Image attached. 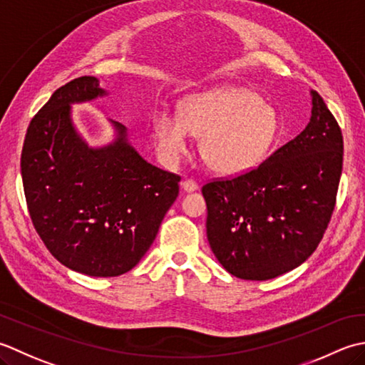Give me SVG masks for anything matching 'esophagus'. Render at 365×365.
Segmentation results:
<instances>
[{
  "label": "esophagus",
  "instance_id": "1",
  "mask_svg": "<svg viewBox=\"0 0 365 365\" xmlns=\"http://www.w3.org/2000/svg\"><path fill=\"white\" fill-rule=\"evenodd\" d=\"M181 185H182V189L185 190V192H193V190H197L198 189V184L193 181V180H184L182 182H181Z\"/></svg>",
  "mask_w": 365,
  "mask_h": 365
}]
</instances>
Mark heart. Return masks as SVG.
Listing matches in <instances>:
<instances>
[{
  "mask_svg": "<svg viewBox=\"0 0 365 365\" xmlns=\"http://www.w3.org/2000/svg\"><path fill=\"white\" fill-rule=\"evenodd\" d=\"M277 113L245 88L224 86L181 102L180 116L153 115V135L163 159L175 162L187 150V132L200 137V155L212 172L236 175L255 167L277 135Z\"/></svg>",
  "mask_w": 365,
  "mask_h": 365,
  "instance_id": "1",
  "label": "heart"
}]
</instances>
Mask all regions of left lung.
<instances>
[{"label": "left lung", "instance_id": "obj_1", "mask_svg": "<svg viewBox=\"0 0 365 365\" xmlns=\"http://www.w3.org/2000/svg\"><path fill=\"white\" fill-rule=\"evenodd\" d=\"M344 137L322 96L299 135L258 167L207 181L206 233L235 277L267 280L302 264L323 240L336 207Z\"/></svg>", "mask_w": 365, "mask_h": 365}]
</instances>
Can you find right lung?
<instances>
[{
    "mask_svg": "<svg viewBox=\"0 0 365 365\" xmlns=\"http://www.w3.org/2000/svg\"><path fill=\"white\" fill-rule=\"evenodd\" d=\"M102 94L88 76L58 88L28 125L20 167L29 217L50 254L86 276L116 277L151 247L181 176L141 159L121 124L115 143L88 148L69 106Z\"/></svg>",
    "mask_w": 365,
    "mask_h": 365,
    "instance_id": "obj_1",
    "label": "right lung"
}]
</instances>
